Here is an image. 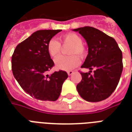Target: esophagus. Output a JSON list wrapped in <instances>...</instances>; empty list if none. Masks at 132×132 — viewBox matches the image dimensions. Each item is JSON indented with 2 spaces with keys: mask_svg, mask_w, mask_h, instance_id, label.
Here are the masks:
<instances>
[{
  "mask_svg": "<svg viewBox=\"0 0 132 132\" xmlns=\"http://www.w3.org/2000/svg\"><path fill=\"white\" fill-rule=\"evenodd\" d=\"M72 74H73V71H72V70H70V71H68V75H69V76L72 75Z\"/></svg>",
  "mask_w": 132,
  "mask_h": 132,
  "instance_id": "esophagus-1",
  "label": "esophagus"
}]
</instances>
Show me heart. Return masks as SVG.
<instances>
[{
  "label": "heart",
  "mask_w": 132,
  "mask_h": 132,
  "mask_svg": "<svg viewBox=\"0 0 132 132\" xmlns=\"http://www.w3.org/2000/svg\"><path fill=\"white\" fill-rule=\"evenodd\" d=\"M60 43L64 46H70L68 51V54L70 56H60L55 59V65L56 68L66 71L73 70L80 64L81 62L78 56L84 57L86 55V50L82 45V39L77 34L70 33L60 38ZM47 50L50 55L56 57L61 53V45L57 41L52 39L48 42Z\"/></svg>",
  "instance_id": "1"
}]
</instances>
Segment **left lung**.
<instances>
[{
    "mask_svg": "<svg viewBox=\"0 0 132 132\" xmlns=\"http://www.w3.org/2000/svg\"><path fill=\"white\" fill-rule=\"evenodd\" d=\"M84 37L88 46V54L81 68L89 72H81L82 79L77 86L79 94L89 102L106 99L119 84L123 71V55L112 37L91 27L73 29ZM94 72L91 75L92 70Z\"/></svg>",
    "mask_w": 132,
    "mask_h": 132,
    "instance_id": "1",
    "label": "left lung"
}]
</instances>
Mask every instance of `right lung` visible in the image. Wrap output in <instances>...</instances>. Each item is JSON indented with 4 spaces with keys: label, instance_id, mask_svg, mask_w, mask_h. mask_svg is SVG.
Wrapping results in <instances>:
<instances>
[{
    "label": "right lung",
    "instance_id": "add662e5",
    "mask_svg": "<svg viewBox=\"0 0 132 132\" xmlns=\"http://www.w3.org/2000/svg\"><path fill=\"white\" fill-rule=\"evenodd\" d=\"M62 30H39L14 50L11 57L13 75L20 86L31 96L55 101L59 98L67 72L55 71L47 75L54 66L47 50L48 42Z\"/></svg>",
    "mask_w": 132,
    "mask_h": 132
}]
</instances>
